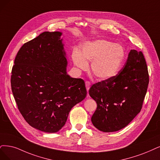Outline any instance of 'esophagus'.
Segmentation results:
<instances>
[{
  "label": "esophagus",
  "mask_w": 160,
  "mask_h": 160,
  "mask_svg": "<svg viewBox=\"0 0 160 160\" xmlns=\"http://www.w3.org/2000/svg\"><path fill=\"white\" fill-rule=\"evenodd\" d=\"M86 90L87 91H88L90 90V86H91V83L89 82V81H86Z\"/></svg>",
  "instance_id": "esophagus-1"
}]
</instances>
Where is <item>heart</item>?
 I'll list each match as a JSON object with an SVG mask.
<instances>
[{
	"label": "heart",
	"mask_w": 160,
	"mask_h": 160,
	"mask_svg": "<svg viewBox=\"0 0 160 160\" xmlns=\"http://www.w3.org/2000/svg\"><path fill=\"white\" fill-rule=\"evenodd\" d=\"M125 57V50L121 45L105 39L86 41L81 45L80 52L74 49L72 54L74 65L80 70H87V61H92V72L99 80L115 76L119 72Z\"/></svg>",
	"instance_id": "b5f03b06"
}]
</instances>
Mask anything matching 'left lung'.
Returning a JSON list of instances; mask_svg holds the SVG:
<instances>
[{
  "label": "left lung",
  "mask_w": 160,
  "mask_h": 160,
  "mask_svg": "<svg viewBox=\"0 0 160 160\" xmlns=\"http://www.w3.org/2000/svg\"><path fill=\"white\" fill-rule=\"evenodd\" d=\"M149 83V75L143 53L131 50L118 74L93 84L89 94L97 103L92 117L93 126L105 132L125 128L137 116Z\"/></svg>",
  "instance_id": "1"
}]
</instances>
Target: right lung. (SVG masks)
I'll list each match as a JSON object with an SVG mask.
<instances>
[{
  "instance_id": "right-lung-1",
  "label": "right lung",
  "mask_w": 160,
  "mask_h": 160,
  "mask_svg": "<svg viewBox=\"0 0 160 160\" xmlns=\"http://www.w3.org/2000/svg\"><path fill=\"white\" fill-rule=\"evenodd\" d=\"M62 33L45 32L22 45L12 70L11 88L20 113L32 127L54 133L86 97L84 81L67 72Z\"/></svg>"
}]
</instances>
